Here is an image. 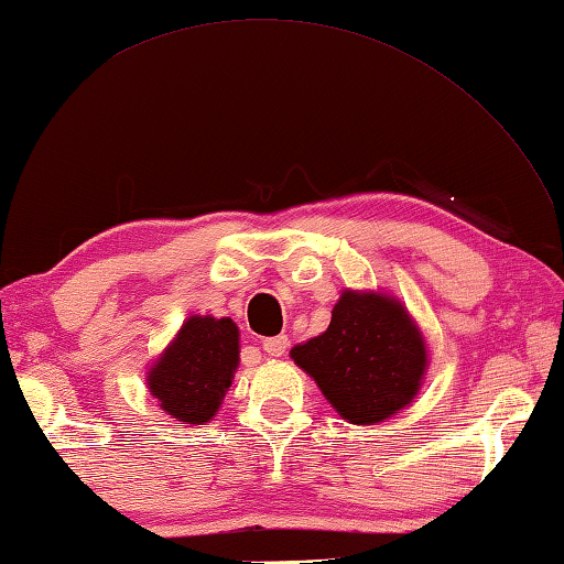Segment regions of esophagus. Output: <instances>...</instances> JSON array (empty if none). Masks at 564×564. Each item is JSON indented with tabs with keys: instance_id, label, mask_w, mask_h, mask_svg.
<instances>
[{
	"instance_id": "esophagus-1",
	"label": "esophagus",
	"mask_w": 564,
	"mask_h": 564,
	"mask_svg": "<svg viewBox=\"0 0 564 564\" xmlns=\"http://www.w3.org/2000/svg\"><path fill=\"white\" fill-rule=\"evenodd\" d=\"M263 351H267L269 356H283L285 349H289V337L285 334H279V337H269L261 341Z\"/></svg>"
}]
</instances>
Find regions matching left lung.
<instances>
[{"label": "left lung", "instance_id": "1", "mask_svg": "<svg viewBox=\"0 0 564 564\" xmlns=\"http://www.w3.org/2000/svg\"><path fill=\"white\" fill-rule=\"evenodd\" d=\"M291 358L356 426L380 424L412 404L429 368L422 329L382 291H341L329 327L295 344Z\"/></svg>", "mask_w": 564, "mask_h": 564}]
</instances>
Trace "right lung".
Instances as JSON below:
<instances>
[{
	"label": "right lung",
	"instance_id": "1",
	"mask_svg": "<svg viewBox=\"0 0 564 564\" xmlns=\"http://www.w3.org/2000/svg\"><path fill=\"white\" fill-rule=\"evenodd\" d=\"M239 366V329L230 317L191 315L145 373L160 410L182 424L218 414Z\"/></svg>",
	"mask_w": 564,
	"mask_h": 564
}]
</instances>
